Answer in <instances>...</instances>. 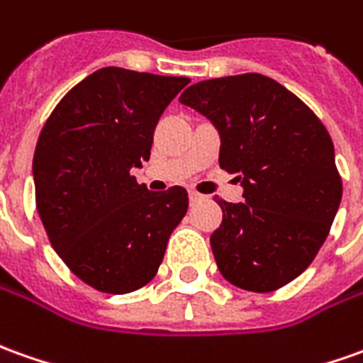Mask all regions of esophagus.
<instances>
[{
	"mask_svg": "<svg viewBox=\"0 0 363 363\" xmlns=\"http://www.w3.org/2000/svg\"><path fill=\"white\" fill-rule=\"evenodd\" d=\"M189 196H191V201L194 202V201H201L202 196L201 194H199V192H194V191H191V194H189Z\"/></svg>",
	"mask_w": 363,
	"mask_h": 363,
	"instance_id": "34e87169",
	"label": "esophagus"
}]
</instances>
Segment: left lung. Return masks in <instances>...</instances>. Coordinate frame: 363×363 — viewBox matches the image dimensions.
<instances>
[{"label": "left lung", "mask_w": 363, "mask_h": 363, "mask_svg": "<svg viewBox=\"0 0 363 363\" xmlns=\"http://www.w3.org/2000/svg\"><path fill=\"white\" fill-rule=\"evenodd\" d=\"M182 105L220 133L218 164L244 186L211 236L220 274L242 290L272 292L304 272L330 234L342 201L334 143L316 113L260 73L208 79Z\"/></svg>", "instance_id": "8db88e82"}]
</instances>
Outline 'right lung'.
<instances>
[{
    "label": "right lung",
    "mask_w": 363,
    "mask_h": 363,
    "mask_svg": "<svg viewBox=\"0 0 363 363\" xmlns=\"http://www.w3.org/2000/svg\"><path fill=\"white\" fill-rule=\"evenodd\" d=\"M189 83L103 67L59 101L39 133L37 213L59 258L99 292L149 284L186 214V189L152 192L130 169L149 161L162 111Z\"/></svg>",
    "instance_id": "add662e5"
}]
</instances>
